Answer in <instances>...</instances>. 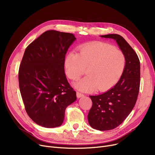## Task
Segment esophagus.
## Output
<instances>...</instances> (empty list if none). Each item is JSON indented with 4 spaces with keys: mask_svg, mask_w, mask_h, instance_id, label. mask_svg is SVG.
<instances>
[{
    "mask_svg": "<svg viewBox=\"0 0 155 155\" xmlns=\"http://www.w3.org/2000/svg\"><path fill=\"white\" fill-rule=\"evenodd\" d=\"M84 94L80 93L79 92H77V97H78V98H80V97H84Z\"/></svg>",
    "mask_w": 155,
    "mask_h": 155,
    "instance_id": "obj_1",
    "label": "esophagus"
}]
</instances>
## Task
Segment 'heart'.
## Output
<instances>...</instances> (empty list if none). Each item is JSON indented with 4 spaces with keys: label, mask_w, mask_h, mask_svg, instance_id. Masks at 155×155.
I'll use <instances>...</instances> for the list:
<instances>
[{
    "label": "heart",
    "mask_w": 155,
    "mask_h": 155,
    "mask_svg": "<svg viewBox=\"0 0 155 155\" xmlns=\"http://www.w3.org/2000/svg\"><path fill=\"white\" fill-rule=\"evenodd\" d=\"M125 65L124 53L102 42L85 45L80 47L78 54L70 53L64 61L66 74L73 81L78 80L86 69L87 76L75 85L85 92L95 88L104 91L113 87L123 74Z\"/></svg>",
    "instance_id": "heart-1"
}]
</instances>
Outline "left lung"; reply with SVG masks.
Returning a JSON list of instances; mask_svg holds the SVG:
<instances>
[{
	"label": "left lung",
	"instance_id": "8db88e82",
	"mask_svg": "<svg viewBox=\"0 0 155 155\" xmlns=\"http://www.w3.org/2000/svg\"><path fill=\"white\" fill-rule=\"evenodd\" d=\"M116 41L126 57V65L119 82L109 91L90 95L92 106L88 112L90 126L99 131H108L119 126L133 109L140 85V62L134 50L121 36L102 35Z\"/></svg>",
	"mask_w": 155,
	"mask_h": 155
}]
</instances>
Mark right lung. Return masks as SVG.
<instances>
[{"label": "right lung", "instance_id": "add662e5", "mask_svg": "<svg viewBox=\"0 0 155 155\" xmlns=\"http://www.w3.org/2000/svg\"><path fill=\"white\" fill-rule=\"evenodd\" d=\"M76 39L71 33L45 32L26 48L19 70V84L26 111L37 124L61 126L65 109L77 99L64 73L65 54Z\"/></svg>", "mask_w": 155, "mask_h": 155}]
</instances>
